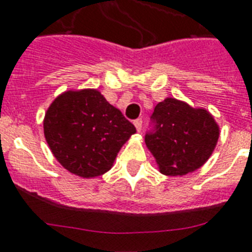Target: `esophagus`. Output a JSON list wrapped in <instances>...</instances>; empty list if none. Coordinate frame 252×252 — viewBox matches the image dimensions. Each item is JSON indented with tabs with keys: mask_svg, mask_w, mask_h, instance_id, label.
Wrapping results in <instances>:
<instances>
[{
	"mask_svg": "<svg viewBox=\"0 0 252 252\" xmlns=\"http://www.w3.org/2000/svg\"><path fill=\"white\" fill-rule=\"evenodd\" d=\"M142 124H143L142 118H138V120L134 121V126H135L136 131H140V130H142Z\"/></svg>",
	"mask_w": 252,
	"mask_h": 252,
	"instance_id": "34e87169",
	"label": "esophagus"
}]
</instances>
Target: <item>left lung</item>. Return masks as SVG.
Listing matches in <instances>:
<instances>
[{"label":"left lung","mask_w":252,"mask_h":252,"mask_svg":"<svg viewBox=\"0 0 252 252\" xmlns=\"http://www.w3.org/2000/svg\"><path fill=\"white\" fill-rule=\"evenodd\" d=\"M156 127L146 135V146L165 176H185L206 164L215 151L220 127L204 108L166 97L155 106Z\"/></svg>","instance_id":"obj_1"}]
</instances>
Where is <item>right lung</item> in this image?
<instances>
[{
	"label": "right lung",
	"mask_w": 252,
	"mask_h": 252,
	"mask_svg": "<svg viewBox=\"0 0 252 252\" xmlns=\"http://www.w3.org/2000/svg\"><path fill=\"white\" fill-rule=\"evenodd\" d=\"M136 130L94 88L58 94L44 117V136L60 164L82 178L110 170L121 147Z\"/></svg>",
	"instance_id": "add662e5"
}]
</instances>
